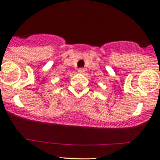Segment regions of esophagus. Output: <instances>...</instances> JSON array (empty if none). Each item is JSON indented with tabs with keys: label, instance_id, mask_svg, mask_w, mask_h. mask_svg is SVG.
I'll use <instances>...</instances> for the list:
<instances>
[{
	"label": "esophagus",
	"instance_id": "1",
	"mask_svg": "<svg viewBox=\"0 0 160 160\" xmlns=\"http://www.w3.org/2000/svg\"><path fill=\"white\" fill-rule=\"evenodd\" d=\"M78 73H80V74H83L85 73V70L83 68H80L78 70Z\"/></svg>",
	"mask_w": 160,
	"mask_h": 160
}]
</instances>
